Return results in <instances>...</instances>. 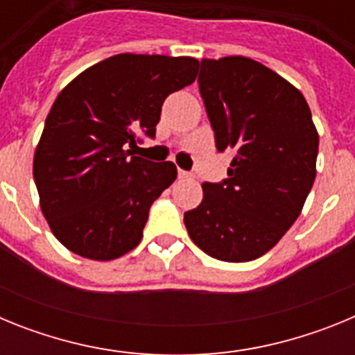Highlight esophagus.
I'll return each mask as SVG.
<instances>
[{"mask_svg":"<svg viewBox=\"0 0 355 355\" xmlns=\"http://www.w3.org/2000/svg\"><path fill=\"white\" fill-rule=\"evenodd\" d=\"M178 175H180V180H190V178H192V174H190V172H187V171H178Z\"/></svg>","mask_w":355,"mask_h":355,"instance_id":"obj_1","label":"esophagus"}]
</instances>
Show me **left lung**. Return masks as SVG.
<instances>
[{
    "label": "left lung",
    "mask_w": 355,
    "mask_h": 355,
    "mask_svg": "<svg viewBox=\"0 0 355 355\" xmlns=\"http://www.w3.org/2000/svg\"><path fill=\"white\" fill-rule=\"evenodd\" d=\"M199 90L216 149L233 153L222 183H202L184 213L197 247L220 261H252L293 225L316 178L318 133L306 99L245 56L200 62Z\"/></svg>",
    "instance_id": "8db88e82"
}]
</instances>
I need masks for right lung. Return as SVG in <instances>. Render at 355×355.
<instances>
[{"label": "right lung", "mask_w": 355, "mask_h": 355, "mask_svg": "<svg viewBox=\"0 0 355 355\" xmlns=\"http://www.w3.org/2000/svg\"><path fill=\"white\" fill-rule=\"evenodd\" d=\"M192 56H110L78 74L53 103L33 158V180L56 240L110 261L139 245L150 205L174 183L172 162L124 149L155 137L168 94L193 83Z\"/></svg>", "instance_id": "right-lung-1"}]
</instances>
